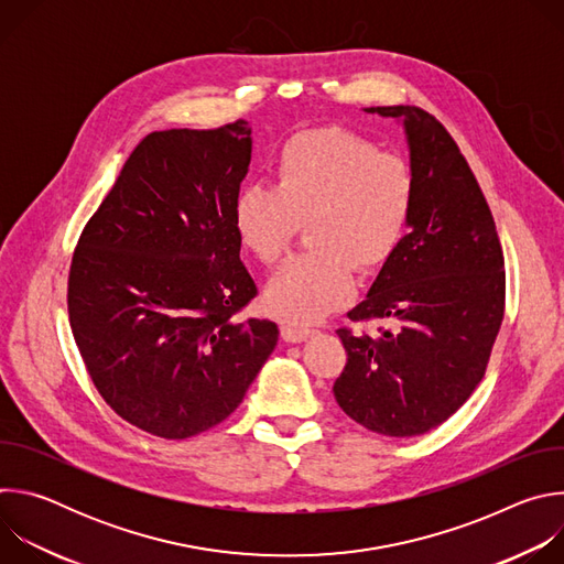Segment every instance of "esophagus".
I'll use <instances>...</instances> for the list:
<instances>
[{"label":"esophagus","instance_id":"1","mask_svg":"<svg viewBox=\"0 0 564 564\" xmlns=\"http://www.w3.org/2000/svg\"><path fill=\"white\" fill-rule=\"evenodd\" d=\"M312 335V330L307 326H301V324H281V337L290 344H299V341H305L307 337Z\"/></svg>","mask_w":564,"mask_h":564}]
</instances>
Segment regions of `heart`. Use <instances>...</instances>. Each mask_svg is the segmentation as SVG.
Returning <instances> with one entry per match:
<instances>
[{
    "instance_id": "obj_1",
    "label": "heart",
    "mask_w": 564,
    "mask_h": 564,
    "mask_svg": "<svg viewBox=\"0 0 564 564\" xmlns=\"http://www.w3.org/2000/svg\"><path fill=\"white\" fill-rule=\"evenodd\" d=\"M417 178L409 160L339 127L305 129L272 160V187L246 185L231 227L257 261L276 263L307 220V254L285 261L265 285L276 316L307 324L348 303L355 268L375 272L399 250L413 220Z\"/></svg>"
}]
</instances>
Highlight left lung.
Wrapping results in <instances>:
<instances>
[{
  "instance_id": "1",
  "label": "left lung",
  "mask_w": 564,
  "mask_h": 564,
  "mask_svg": "<svg viewBox=\"0 0 564 564\" xmlns=\"http://www.w3.org/2000/svg\"><path fill=\"white\" fill-rule=\"evenodd\" d=\"M404 122L417 203L411 231L350 321H390L359 335L339 328L346 368L333 390L372 433L424 435L446 422L489 366L505 318V254L489 203L446 127L411 105L370 107Z\"/></svg>"
}]
</instances>
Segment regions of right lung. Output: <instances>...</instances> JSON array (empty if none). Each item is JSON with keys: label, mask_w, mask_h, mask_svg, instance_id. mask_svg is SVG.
Listing matches in <instances>:
<instances>
[{"label": "right lung", "mask_w": 564, "mask_h": 564, "mask_svg": "<svg viewBox=\"0 0 564 564\" xmlns=\"http://www.w3.org/2000/svg\"><path fill=\"white\" fill-rule=\"evenodd\" d=\"M250 133L236 120L144 135L73 252L79 357L107 404L155 437L227 420L279 339L274 321H236L259 292L231 227Z\"/></svg>", "instance_id": "right-lung-1"}]
</instances>
